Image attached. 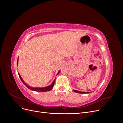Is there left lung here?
<instances>
[{"label":"left lung","mask_w":123,"mask_h":123,"mask_svg":"<svg viewBox=\"0 0 123 123\" xmlns=\"http://www.w3.org/2000/svg\"><path fill=\"white\" fill-rule=\"evenodd\" d=\"M73 91L75 92H76V93H82V94H86V93H89L90 92H80V91H77V90H74Z\"/></svg>","instance_id":"obj_1"}]
</instances>
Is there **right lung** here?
<instances>
[{
    "label": "right lung",
    "mask_w": 123,
    "mask_h": 123,
    "mask_svg": "<svg viewBox=\"0 0 123 123\" xmlns=\"http://www.w3.org/2000/svg\"><path fill=\"white\" fill-rule=\"evenodd\" d=\"M18 60H17V65H18ZM60 72V70L59 71V72H58L57 74L58 75V74L59 73V72ZM18 75H19V77H20V78L21 79V80L22 81V82H23V83L26 86L28 89H29L30 90H32V91H38V92H46V91H50V90H52V89L53 88V86H54V85L55 84V79L54 80V81L53 82V83L51 84L48 86H47L46 87H43V88H34V87H31L30 86H29V85H28L22 79V78H21V76L20 75V74H19V73L18 72Z\"/></svg>",
    "instance_id": "right-lung-1"
}]
</instances>
